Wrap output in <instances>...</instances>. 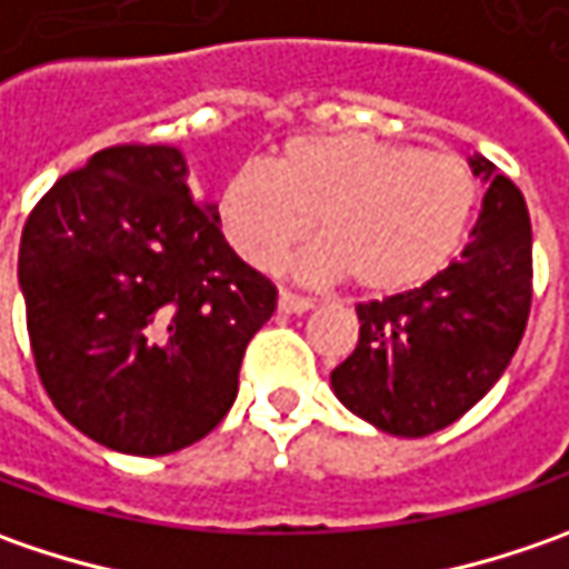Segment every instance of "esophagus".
I'll return each mask as SVG.
<instances>
[{
	"label": "esophagus",
	"instance_id": "1",
	"mask_svg": "<svg viewBox=\"0 0 569 569\" xmlns=\"http://www.w3.org/2000/svg\"><path fill=\"white\" fill-rule=\"evenodd\" d=\"M310 307H313V300H310V297L291 295V291H281V295H278V310H281V313H288V317H300V313H307Z\"/></svg>",
	"mask_w": 569,
	"mask_h": 569
}]
</instances>
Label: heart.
Here are the masks:
<instances>
[{"label":"heart","mask_w":569,"mask_h":569,"mask_svg":"<svg viewBox=\"0 0 569 569\" xmlns=\"http://www.w3.org/2000/svg\"><path fill=\"white\" fill-rule=\"evenodd\" d=\"M478 177L456 154L358 132H317L281 144L274 164H243L218 196L233 250L272 269L307 240V266L348 274L361 295L421 288L462 250L478 208Z\"/></svg>","instance_id":"heart-1"}]
</instances>
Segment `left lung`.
<instances>
[{
    "label": "left lung",
    "instance_id": "obj_1",
    "mask_svg": "<svg viewBox=\"0 0 569 569\" xmlns=\"http://www.w3.org/2000/svg\"><path fill=\"white\" fill-rule=\"evenodd\" d=\"M488 183L466 250L427 284L358 303V348L332 370L339 402L377 430L427 437L459 421L513 361L532 303L522 192L471 154Z\"/></svg>",
    "mask_w": 569,
    "mask_h": 569
}]
</instances>
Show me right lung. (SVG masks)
I'll return each instance as SVG.
<instances>
[{
  "mask_svg": "<svg viewBox=\"0 0 569 569\" xmlns=\"http://www.w3.org/2000/svg\"><path fill=\"white\" fill-rule=\"evenodd\" d=\"M187 177L180 148H103L56 180L21 233L40 382L69 425L129 456L177 452L221 425L278 300Z\"/></svg>",
  "mask_w": 569,
  "mask_h": 569,
  "instance_id": "right-lung-1",
  "label": "right lung"
}]
</instances>
